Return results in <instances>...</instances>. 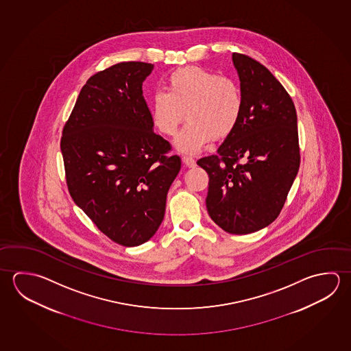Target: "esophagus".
I'll list each match as a JSON object with an SVG mask.
<instances>
[{
    "label": "esophagus",
    "mask_w": 351,
    "mask_h": 351,
    "mask_svg": "<svg viewBox=\"0 0 351 351\" xmlns=\"http://www.w3.org/2000/svg\"><path fill=\"white\" fill-rule=\"evenodd\" d=\"M182 160H184V164L189 167H196V160H195L192 156H184Z\"/></svg>",
    "instance_id": "1"
}]
</instances>
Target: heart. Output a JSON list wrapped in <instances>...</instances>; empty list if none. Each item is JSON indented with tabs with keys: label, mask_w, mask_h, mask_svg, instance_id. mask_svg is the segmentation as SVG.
<instances>
[{
	"label": "heart",
	"mask_w": 351,
	"mask_h": 351,
	"mask_svg": "<svg viewBox=\"0 0 351 351\" xmlns=\"http://www.w3.org/2000/svg\"><path fill=\"white\" fill-rule=\"evenodd\" d=\"M165 93L150 99V113L161 134L173 136L187 118L175 145L182 153H197L210 141L233 133L243 112V96L232 79L196 66L169 75Z\"/></svg>",
	"instance_id": "1"
}]
</instances>
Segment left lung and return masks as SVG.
Masks as SVG:
<instances>
[{
  "instance_id": "left-lung-1",
  "label": "left lung",
  "mask_w": 351,
  "mask_h": 351,
  "mask_svg": "<svg viewBox=\"0 0 351 351\" xmlns=\"http://www.w3.org/2000/svg\"><path fill=\"white\" fill-rule=\"evenodd\" d=\"M232 58L243 96L241 117L217 154L197 165L208 173L206 206L212 221L227 233L249 234L276 219L298 173L297 113L264 65L239 53Z\"/></svg>"
}]
</instances>
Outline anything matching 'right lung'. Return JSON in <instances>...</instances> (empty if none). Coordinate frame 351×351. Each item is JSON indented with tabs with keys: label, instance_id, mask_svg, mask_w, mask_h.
<instances>
[{
	"label": "right lung",
	"instance_id": "obj_1",
	"mask_svg": "<svg viewBox=\"0 0 351 351\" xmlns=\"http://www.w3.org/2000/svg\"><path fill=\"white\" fill-rule=\"evenodd\" d=\"M153 64L123 62L81 88L62 130L70 196L117 244L148 241L165 215L167 191L181 169L171 147L155 134L143 82Z\"/></svg>",
	"mask_w": 351,
	"mask_h": 351
}]
</instances>
